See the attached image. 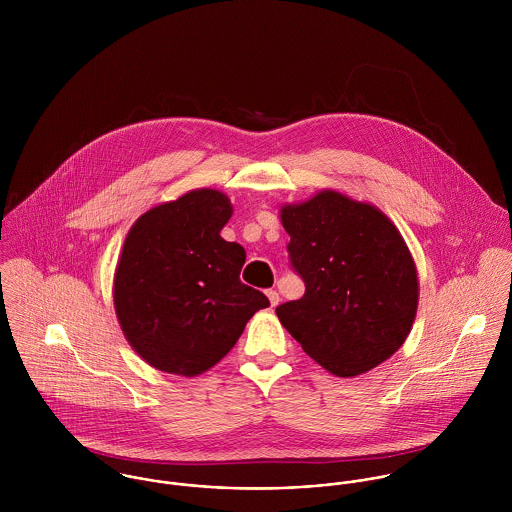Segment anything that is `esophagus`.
<instances>
[{
  "label": "esophagus",
  "instance_id": "obj_1",
  "mask_svg": "<svg viewBox=\"0 0 512 512\" xmlns=\"http://www.w3.org/2000/svg\"><path fill=\"white\" fill-rule=\"evenodd\" d=\"M266 295H268V299H270L272 307H276V305L280 303V293L276 292V290H268V292H266Z\"/></svg>",
  "mask_w": 512,
  "mask_h": 512
}]
</instances>
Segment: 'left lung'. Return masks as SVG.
<instances>
[{
    "label": "left lung",
    "mask_w": 512,
    "mask_h": 512,
    "mask_svg": "<svg viewBox=\"0 0 512 512\" xmlns=\"http://www.w3.org/2000/svg\"><path fill=\"white\" fill-rule=\"evenodd\" d=\"M301 299L276 307L301 349L349 378L390 359L418 309V276L408 246L378 209L321 191L282 209Z\"/></svg>",
    "instance_id": "left-lung-1"
}]
</instances>
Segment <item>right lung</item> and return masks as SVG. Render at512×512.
I'll list each match as a JSON object with an SVG mask.
<instances>
[{
	"label": "right lung",
	"mask_w": 512,
	"mask_h": 512,
	"mask_svg": "<svg viewBox=\"0 0 512 512\" xmlns=\"http://www.w3.org/2000/svg\"><path fill=\"white\" fill-rule=\"evenodd\" d=\"M228 197L199 189L153 207L130 228L114 278V307L134 351L163 372L197 376L236 345L270 305L240 282L246 252L220 236Z\"/></svg>",
	"instance_id": "obj_1"
}]
</instances>
